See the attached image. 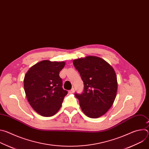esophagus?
Returning a JSON list of instances; mask_svg holds the SVG:
<instances>
[{
	"instance_id": "esophagus-1",
	"label": "esophagus",
	"mask_w": 149,
	"mask_h": 149,
	"mask_svg": "<svg viewBox=\"0 0 149 149\" xmlns=\"http://www.w3.org/2000/svg\"><path fill=\"white\" fill-rule=\"evenodd\" d=\"M68 93H69L70 94H72V93H74V88H72L71 90H70V91H68Z\"/></svg>"
}]
</instances>
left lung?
Returning <instances> with one entry per match:
<instances>
[{
	"instance_id": "obj_1",
	"label": "left lung",
	"mask_w": 149,
	"mask_h": 149,
	"mask_svg": "<svg viewBox=\"0 0 149 149\" xmlns=\"http://www.w3.org/2000/svg\"><path fill=\"white\" fill-rule=\"evenodd\" d=\"M84 82L82 94H75L83 113L87 117L98 118L107 113L115 100L118 83L113 68L104 59L88 56L73 61Z\"/></svg>"
}]
</instances>
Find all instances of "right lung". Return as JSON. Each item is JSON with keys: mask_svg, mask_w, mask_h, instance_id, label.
Returning <instances> with one entry per match:
<instances>
[{"mask_svg": "<svg viewBox=\"0 0 149 149\" xmlns=\"http://www.w3.org/2000/svg\"><path fill=\"white\" fill-rule=\"evenodd\" d=\"M65 62L44 60L27 71L24 79L27 100L32 109L44 117H51L60 109L68 94L63 90L59 72Z\"/></svg>", "mask_w": 149, "mask_h": 149, "instance_id": "add662e5", "label": "right lung"}]
</instances>
